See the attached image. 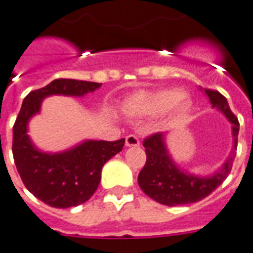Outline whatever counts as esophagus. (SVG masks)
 <instances>
[{"instance_id":"obj_1","label":"esophagus","mask_w":253,"mask_h":253,"mask_svg":"<svg viewBox=\"0 0 253 253\" xmlns=\"http://www.w3.org/2000/svg\"><path fill=\"white\" fill-rule=\"evenodd\" d=\"M140 141L135 135H128L126 136V147H139Z\"/></svg>"}]
</instances>
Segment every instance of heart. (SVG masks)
Here are the masks:
<instances>
[{
  "mask_svg": "<svg viewBox=\"0 0 253 253\" xmlns=\"http://www.w3.org/2000/svg\"><path fill=\"white\" fill-rule=\"evenodd\" d=\"M183 97L184 92L176 88L153 93H137L131 97L128 109L132 113L145 116H160L174 109V120H183L192 109L190 100Z\"/></svg>",
  "mask_w": 253,
  "mask_h": 253,
  "instance_id": "obj_1",
  "label": "heart"
}]
</instances>
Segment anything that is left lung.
I'll use <instances>...</instances> for the list:
<instances>
[{
	"label": "left lung",
	"mask_w": 253,
	"mask_h": 253,
	"mask_svg": "<svg viewBox=\"0 0 253 253\" xmlns=\"http://www.w3.org/2000/svg\"><path fill=\"white\" fill-rule=\"evenodd\" d=\"M213 109H217L231 123L233 151L221 169L212 175L201 176L182 170L171 159L166 147V133L157 132L143 141L147 162L137 176V183L144 194L160 204L175 207L191 204L207 198L217 188L231 171L238 144L239 122L230 110L226 97L217 91L204 89Z\"/></svg>",
	"instance_id": "left-lung-1"
}]
</instances>
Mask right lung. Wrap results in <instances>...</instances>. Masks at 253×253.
<instances>
[{
    "label": "right lung",
    "instance_id": "add662e5",
    "mask_svg": "<svg viewBox=\"0 0 253 253\" xmlns=\"http://www.w3.org/2000/svg\"><path fill=\"white\" fill-rule=\"evenodd\" d=\"M101 83L55 79L32 91L23 100L13 127V156L24 186L35 198L54 208L83 204L97 190L105 162L122 151L125 139L116 141L84 140L67 151H40L28 135V122L39 114L45 97L53 94L83 97Z\"/></svg>",
    "mask_w": 253,
    "mask_h": 253
}]
</instances>
